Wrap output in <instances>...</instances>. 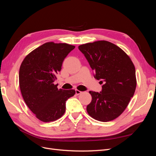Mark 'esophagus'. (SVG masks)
Returning a JSON list of instances; mask_svg holds the SVG:
<instances>
[{"mask_svg":"<svg viewBox=\"0 0 156 156\" xmlns=\"http://www.w3.org/2000/svg\"><path fill=\"white\" fill-rule=\"evenodd\" d=\"M82 92H81L79 90H75V94H77V95H79V94H81Z\"/></svg>","mask_w":156,"mask_h":156,"instance_id":"1","label":"esophagus"}]
</instances>
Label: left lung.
I'll return each mask as SVG.
<instances>
[{"label": "left lung", "mask_w": 156, "mask_h": 156, "mask_svg": "<svg viewBox=\"0 0 156 156\" xmlns=\"http://www.w3.org/2000/svg\"><path fill=\"white\" fill-rule=\"evenodd\" d=\"M94 70V77L103 83L100 92L90 91L88 115L96 120H115L124 111L133 96L136 80L129 56L119 47L101 40L79 46Z\"/></svg>", "instance_id": "left-lung-1"}]
</instances>
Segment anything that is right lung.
<instances>
[{
    "mask_svg": "<svg viewBox=\"0 0 156 156\" xmlns=\"http://www.w3.org/2000/svg\"><path fill=\"white\" fill-rule=\"evenodd\" d=\"M75 48L65 43L48 42L30 52L21 64L19 83L23 100L42 122L62 117L66 101L75 95V90L58 89L54 84L64 58Z\"/></svg>",
    "mask_w": 156,
    "mask_h": 156,
    "instance_id": "obj_1",
    "label": "right lung"
}]
</instances>
